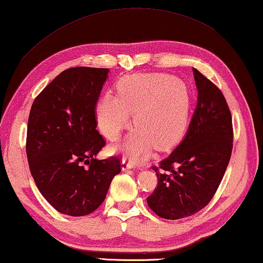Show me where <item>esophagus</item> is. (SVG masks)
<instances>
[{
	"label": "esophagus",
	"instance_id": "obj_1",
	"mask_svg": "<svg viewBox=\"0 0 263 263\" xmlns=\"http://www.w3.org/2000/svg\"><path fill=\"white\" fill-rule=\"evenodd\" d=\"M133 167V162L131 161V160H127L126 158H124L122 160V169L123 171H128V169H132Z\"/></svg>",
	"mask_w": 263,
	"mask_h": 263
}]
</instances>
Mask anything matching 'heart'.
<instances>
[{
	"mask_svg": "<svg viewBox=\"0 0 263 263\" xmlns=\"http://www.w3.org/2000/svg\"><path fill=\"white\" fill-rule=\"evenodd\" d=\"M190 111L185 84L167 74H137L118 82L117 95L106 92L96 105L102 135L116 140L131 124L137 128L123 145L132 160L144 159L154 145L164 149L184 132Z\"/></svg>",
	"mask_w": 263,
	"mask_h": 263,
	"instance_id": "heart-1",
	"label": "heart"
}]
</instances>
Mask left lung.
<instances>
[{
	"label": "left lung",
	"mask_w": 263,
	"mask_h": 263,
	"mask_svg": "<svg viewBox=\"0 0 263 263\" xmlns=\"http://www.w3.org/2000/svg\"><path fill=\"white\" fill-rule=\"evenodd\" d=\"M197 105L180 145L153 167L158 185L147 204L159 217L181 219L208 205L233 147L232 116L220 89L194 68Z\"/></svg>",
	"instance_id": "8db88e82"
}]
</instances>
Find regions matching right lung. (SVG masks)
Returning a JSON list of instances; mask_svg holds the SVG:
<instances>
[{"mask_svg": "<svg viewBox=\"0 0 263 263\" xmlns=\"http://www.w3.org/2000/svg\"><path fill=\"white\" fill-rule=\"evenodd\" d=\"M108 68L74 67L60 73L31 106L26 155L35 185L64 215L95 211L111 181L121 173V160H97L105 141L96 130V103Z\"/></svg>", "mask_w": 263, "mask_h": 263, "instance_id": "add662e5", "label": "right lung"}]
</instances>
